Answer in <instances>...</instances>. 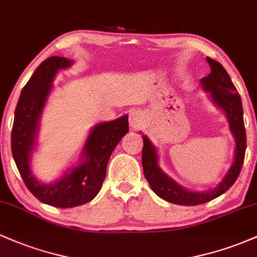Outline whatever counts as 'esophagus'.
Listing matches in <instances>:
<instances>
[{
	"mask_svg": "<svg viewBox=\"0 0 257 257\" xmlns=\"http://www.w3.org/2000/svg\"><path fill=\"white\" fill-rule=\"evenodd\" d=\"M144 122V118L142 112L138 111V109H132L129 112V124H131L132 129H139V126L142 125Z\"/></svg>",
	"mask_w": 257,
	"mask_h": 257,
	"instance_id": "esophagus-1",
	"label": "esophagus"
}]
</instances>
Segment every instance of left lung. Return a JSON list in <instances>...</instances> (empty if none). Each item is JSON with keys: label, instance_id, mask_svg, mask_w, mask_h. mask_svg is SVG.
I'll list each match as a JSON object with an SVG mask.
<instances>
[{"label": "left lung", "instance_id": "obj_1", "mask_svg": "<svg viewBox=\"0 0 257 257\" xmlns=\"http://www.w3.org/2000/svg\"><path fill=\"white\" fill-rule=\"evenodd\" d=\"M206 60L210 64L211 73L207 77L202 78L200 84L202 90L208 92V96L213 105L224 112L229 124V131L235 140L234 161L223 179L215 188L205 191H191L183 188L161 170L156 146L146 135H143L144 148L142 161L145 178L148 179L155 194L161 199L182 206H195V205L205 204L224 194L239 177L244 162L245 150H246V133L244 126L241 98L223 66L210 57H206Z\"/></svg>", "mask_w": 257, "mask_h": 257}]
</instances>
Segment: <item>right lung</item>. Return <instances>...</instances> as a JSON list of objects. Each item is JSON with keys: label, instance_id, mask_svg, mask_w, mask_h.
<instances>
[{"label": "right lung", "instance_id": "1", "mask_svg": "<svg viewBox=\"0 0 257 257\" xmlns=\"http://www.w3.org/2000/svg\"><path fill=\"white\" fill-rule=\"evenodd\" d=\"M72 64V60L53 56L36 68L21 92L12 129L13 159L27 188L41 202L61 208L80 206L97 195L105 180L109 157L129 132L126 114L95 124L81 149L78 162L70 166L61 178L51 183L36 178L32 159L38 146L42 112L57 73Z\"/></svg>", "mask_w": 257, "mask_h": 257}]
</instances>
